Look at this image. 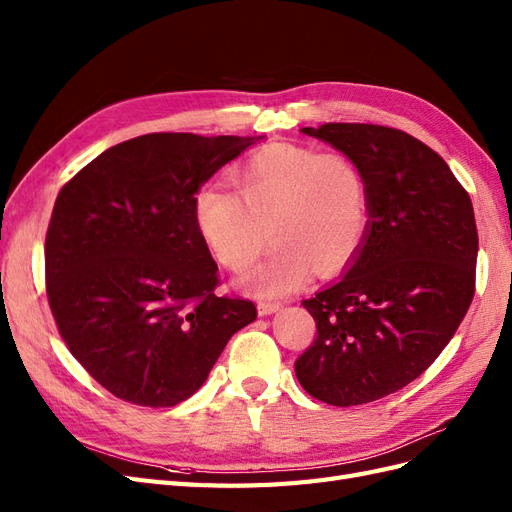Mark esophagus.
I'll use <instances>...</instances> for the list:
<instances>
[{
    "label": "esophagus",
    "mask_w": 512,
    "mask_h": 512,
    "mask_svg": "<svg viewBox=\"0 0 512 512\" xmlns=\"http://www.w3.org/2000/svg\"><path fill=\"white\" fill-rule=\"evenodd\" d=\"M280 307H282L280 301H258V314H260V316H271V314H275Z\"/></svg>",
    "instance_id": "esophagus-1"
}]
</instances>
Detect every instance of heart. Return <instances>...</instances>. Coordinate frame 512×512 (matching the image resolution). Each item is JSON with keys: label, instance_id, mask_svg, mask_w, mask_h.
I'll return each instance as SVG.
<instances>
[{"label": "heart", "instance_id": "1", "mask_svg": "<svg viewBox=\"0 0 512 512\" xmlns=\"http://www.w3.org/2000/svg\"><path fill=\"white\" fill-rule=\"evenodd\" d=\"M232 183L237 192H198L196 230L232 273L250 269L273 239V256L247 277L265 297L297 290L312 269L320 275L342 271L361 252L369 190L361 166L346 153L269 145L232 173Z\"/></svg>", "mask_w": 512, "mask_h": 512}]
</instances>
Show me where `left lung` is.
<instances>
[{
	"mask_svg": "<svg viewBox=\"0 0 512 512\" xmlns=\"http://www.w3.org/2000/svg\"><path fill=\"white\" fill-rule=\"evenodd\" d=\"M361 166L367 237L342 282L303 301L316 339L294 363L303 389L348 408L416 380L451 342L474 297L470 194L436 151L374 123L303 128Z\"/></svg>",
	"mask_w": 512,
	"mask_h": 512,
	"instance_id": "1",
	"label": "left lung"
}]
</instances>
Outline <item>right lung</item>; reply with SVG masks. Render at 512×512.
Masks as SVG:
<instances>
[{"mask_svg": "<svg viewBox=\"0 0 512 512\" xmlns=\"http://www.w3.org/2000/svg\"><path fill=\"white\" fill-rule=\"evenodd\" d=\"M262 136L156 132L106 149L59 190L46 297L61 339L108 393L170 408L207 380L256 305L218 297L194 222L200 185Z\"/></svg>", "mask_w": 512, "mask_h": 512, "instance_id": "right-lung-1", "label": "right lung"}]
</instances>
